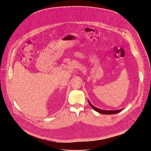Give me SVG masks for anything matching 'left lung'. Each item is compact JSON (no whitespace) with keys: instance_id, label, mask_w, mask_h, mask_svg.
Segmentation results:
<instances>
[{"instance_id":"8db88e82","label":"left lung","mask_w":151,"mask_h":151,"mask_svg":"<svg viewBox=\"0 0 151 151\" xmlns=\"http://www.w3.org/2000/svg\"><path fill=\"white\" fill-rule=\"evenodd\" d=\"M89 102V104L90 105V106L92 108V109H93L95 111H96V112L100 113V114H105V115H112V114H117V113H119L120 112H121L123 109H119V110H115V111H105V110H102V109H98L95 106H93L91 103L90 102L88 101Z\"/></svg>"}]
</instances>
